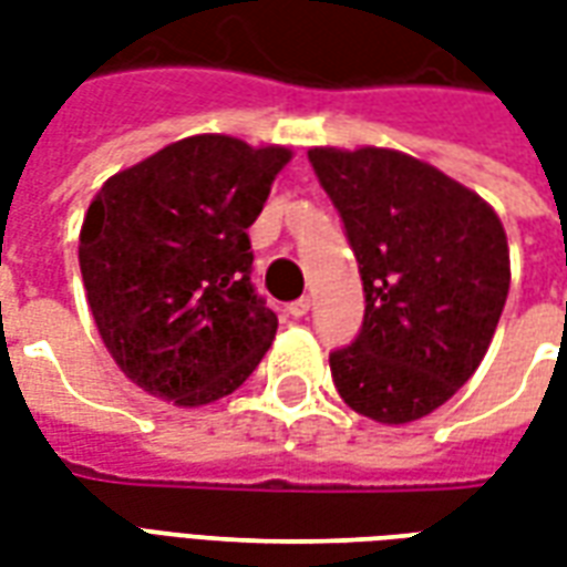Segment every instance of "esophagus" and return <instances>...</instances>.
Returning <instances> with one entry per match:
<instances>
[{"label": "esophagus", "instance_id": "34e87169", "mask_svg": "<svg viewBox=\"0 0 567 567\" xmlns=\"http://www.w3.org/2000/svg\"><path fill=\"white\" fill-rule=\"evenodd\" d=\"M309 307H312V300H309V297H300L295 303H288V312H291V319H303L309 312Z\"/></svg>", "mask_w": 567, "mask_h": 567}]
</instances>
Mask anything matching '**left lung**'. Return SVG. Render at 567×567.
I'll return each mask as SVG.
<instances>
[{"mask_svg": "<svg viewBox=\"0 0 567 567\" xmlns=\"http://www.w3.org/2000/svg\"><path fill=\"white\" fill-rule=\"evenodd\" d=\"M364 282V324L331 355L346 404L406 425L474 377L511 291L504 224L476 190L394 148H309Z\"/></svg>", "mask_w": 567, "mask_h": 567, "instance_id": "obj_1", "label": "left lung"}]
</instances>
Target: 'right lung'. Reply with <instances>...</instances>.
Here are the masks:
<instances>
[{
  "label": "right lung",
  "instance_id": "obj_1",
  "mask_svg": "<svg viewBox=\"0 0 567 567\" xmlns=\"http://www.w3.org/2000/svg\"><path fill=\"white\" fill-rule=\"evenodd\" d=\"M291 161L221 133L169 142L91 199L79 264L96 331L142 392L206 406L236 392L279 319L251 288L248 227Z\"/></svg>",
  "mask_w": 567,
  "mask_h": 567
}]
</instances>
